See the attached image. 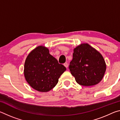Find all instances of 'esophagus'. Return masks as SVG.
<instances>
[{"label": "esophagus", "mask_w": 120, "mask_h": 120, "mask_svg": "<svg viewBox=\"0 0 120 120\" xmlns=\"http://www.w3.org/2000/svg\"><path fill=\"white\" fill-rule=\"evenodd\" d=\"M64 66L66 68H67L68 67V63H67V62L64 63Z\"/></svg>", "instance_id": "1"}]
</instances>
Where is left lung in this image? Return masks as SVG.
<instances>
[{"mask_svg":"<svg viewBox=\"0 0 120 120\" xmlns=\"http://www.w3.org/2000/svg\"><path fill=\"white\" fill-rule=\"evenodd\" d=\"M69 68L78 84L89 87L102 80L106 65L98 51L88 43H82L74 49Z\"/></svg>","mask_w":120,"mask_h":120,"instance_id":"1","label":"left lung"}]
</instances>
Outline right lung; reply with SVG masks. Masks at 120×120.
<instances>
[{
	"mask_svg": "<svg viewBox=\"0 0 120 120\" xmlns=\"http://www.w3.org/2000/svg\"><path fill=\"white\" fill-rule=\"evenodd\" d=\"M66 70L64 65L49 53L48 48L40 45L31 51L24 64V74L28 84L41 92H47L57 84Z\"/></svg>",
	"mask_w": 120,
	"mask_h": 120,
	"instance_id": "1",
	"label": "right lung"
}]
</instances>
